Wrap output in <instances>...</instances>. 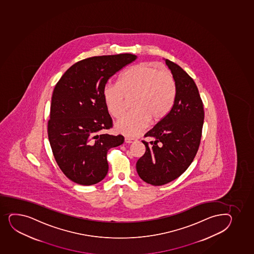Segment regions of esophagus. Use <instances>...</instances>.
<instances>
[{
    "mask_svg": "<svg viewBox=\"0 0 254 254\" xmlns=\"http://www.w3.org/2000/svg\"><path fill=\"white\" fill-rule=\"evenodd\" d=\"M134 141H135V138H132V137H128V136L125 137V142H127V143H131Z\"/></svg>",
    "mask_w": 254,
    "mask_h": 254,
    "instance_id": "obj_1",
    "label": "esophagus"
}]
</instances>
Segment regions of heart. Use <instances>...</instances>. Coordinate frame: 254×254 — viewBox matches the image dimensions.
I'll return each mask as SVG.
<instances>
[{"mask_svg": "<svg viewBox=\"0 0 254 254\" xmlns=\"http://www.w3.org/2000/svg\"><path fill=\"white\" fill-rule=\"evenodd\" d=\"M175 96L176 84L172 74L148 63L131 67L122 74L118 85L107 84L104 89L107 109L115 118L125 113L127 100L133 99V112L115 125L117 131L131 136L142 132L148 121L162 120L171 109Z\"/></svg>", "mask_w": 254, "mask_h": 254, "instance_id": "heart-1", "label": "heart"}]
</instances>
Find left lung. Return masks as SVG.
<instances>
[{
  "label": "left lung",
  "mask_w": 254,
  "mask_h": 254,
  "mask_svg": "<svg viewBox=\"0 0 254 254\" xmlns=\"http://www.w3.org/2000/svg\"><path fill=\"white\" fill-rule=\"evenodd\" d=\"M176 84L171 109L145 134L146 152L137 160L136 171L146 183L163 186L180 177L194 160L201 140L204 105L193 79L177 64L165 60Z\"/></svg>",
  "instance_id": "1"
}]
</instances>
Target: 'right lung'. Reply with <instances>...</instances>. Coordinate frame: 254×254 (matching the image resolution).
<instances>
[{
	"label": "right lung",
	"mask_w": 254,
	"mask_h": 254,
	"mask_svg": "<svg viewBox=\"0 0 254 254\" xmlns=\"http://www.w3.org/2000/svg\"><path fill=\"white\" fill-rule=\"evenodd\" d=\"M136 60L120 54L80 60L66 70L53 91L48 136L66 177L81 186L98 183L108 172L107 152L124 136L101 133L113 127L104 98L108 79Z\"/></svg>",
	"instance_id": "add662e5"
}]
</instances>
